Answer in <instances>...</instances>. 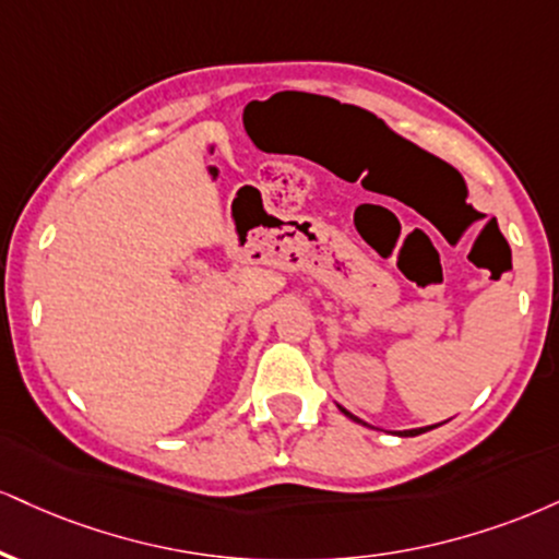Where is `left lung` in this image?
<instances>
[{
    "label": "left lung",
    "instance_id": "obj_1",
    "mask_svg": "<svg viewBox=\"0 0 559 559\" xmlns=\"http://www.w3.org/2000/svg\"><path fill=\"white\" fill-rule=\"evenodd\" d=\"M341 408V412H344L346 416H348V419H354V421H361L359 419V416H354L352 412H346V408L344 406H338ZM437 427V425H435ZM435 427H419V429H403V432H399L401 437H414V435H421V432H427V429H435Z\"/></svg>",
    "mask_w": 559,
    "mask_h": 559
}]
</instances>
